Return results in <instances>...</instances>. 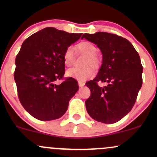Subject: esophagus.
Masks as SVG:
<instances>
[{
  "instance_id": "esophagus-1",
  "label": "esophagus",
  "mask_w": 157,
  "mask_h": 157,
  "mask_svg": "<svg viewBox=\"0 0 157 157\" xmlns=\"http://www.w3.org/2000/svg\"><path fill=\"white\" fill-rule=\"evenodd\" d=\"M78 85H79V86H80V87H82V86H85V82H81V81H79Z\"/></svg>"
}]
</instances>
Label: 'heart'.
<instances>
[{
    "mask_svg": "<svg viewBox=\"0 0 157 157\" xmlns=\"http://www.w3.org/2000/svg\"><path fill=\"white\" fill-rule=\"evenodd\" d=\"M77 48L81 53L87 55V58L85 61V66L83 68H69L66 71V75L69 77L79 81H85L91 78L94 75V71L89 64L97 68L100 63V60L95 52L97 48L95 46L91 43L88 41H83L77 45ZM63 61L66 66L69 67L74 64L75 62V49L72 46H68L66 48L63 53Z\"/></svg>",
    "mask_w": 157,
    "mask_h": 157,
    "instance_id": "heart-1",
    "label": "heart"
}]
</instances>
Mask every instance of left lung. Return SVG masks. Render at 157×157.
Here are the masks:
<instances>
[{
    "label": "left lung",
    "instance_id": "1",
    "mask_svg": "<svg viewBox=\"0 0 157 157\" xmlns=\"http://www.w3.org/2000/svg\"><path fill=\"white\" fill-rule=\"evenodd\" d=\"M83 38L96 44L102 55L96 77L86 83L91 90L86 110L96 121L114 123L130 112L142 87L143 68L140 55L127 39L113 34L86 33ZM98 82L107 85L100 87Z\"/></svg>",
    "mask_w": 157,
    "mask_h": 157
}]
</instances>
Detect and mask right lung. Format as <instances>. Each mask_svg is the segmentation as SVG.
Wrapping results in <instances>:
<instances>
[{"label": "right lung", "mask_w": 157, "mask_h": 157, "mask_svg": "<svg viewBox=\"0 0 157 157\" xmlns=\"http://www.w3.org/2000/svg\"><path fill=\"white\" fill-rule=\"evenodd\" d=\"M81 35L47 27L23 43L15 59L14 78L21 105L37 120L61 117L78 91L77 81L72 77L59 85L55 81L64 75L65 50Z\"/></svg>", "instance_id": "add662e5"}]
</instances>
